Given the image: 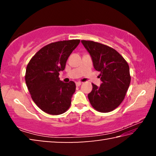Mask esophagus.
<instances>
[{
	"mask_svg": "<svg viewBox=\"0 0 156 156\" xmlns=\"http://www.w3.org/2000/svg\"><path fill=\"white\" fill-rule=\"evenodd\" d=\"M81 84H82L81 82H77V83H76V85L77 87H79V86L81 85Z\"/></svg>",
	"mask_w": 156,
	"mask_h": 156,
	"instance_id": "esophagus-1",
	"label": "esophagus"
}]
</instances>
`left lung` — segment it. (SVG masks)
<instances>
[{"label":"left lung","mask_w":156,"mask_h":156,"mask_svg":"<svg viewBox=\"0 0 156 156\" xmlns=\"http://www.w3.org/2000/svg\"><path fill=\"white\" fill-rule=\"evenodd\" d=\"M81 42L91 55L95 69L100 72L102 81L100 87L92 83L89 102L98 112H112L122 103L130 84L128 63L112 47L91 41Z\"/></svg>","instance_id":"left-lung-1"}]
</instances>
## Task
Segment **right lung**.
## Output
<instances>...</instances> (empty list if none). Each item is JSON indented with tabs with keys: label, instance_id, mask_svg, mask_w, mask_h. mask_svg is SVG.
<instances>
[{
	"label": "right lung",
	"instance_id": "add662e5",
	"mask_svg": "<svg viewBox=\"0 0 156 156\" xmlns=\"http://www.w3.org/2000/svg\"><path fill=\"white\" fill-rule=\"evenodd\" d=\"M80 40L58 41L47 44L31 58L26 69L25 82L33 101L50 115H60L69 108L76 84L60 80L59 72Z\"/></svg>",
	"mask_w": 156,
	"mask_h": 156
}]
</instances>
